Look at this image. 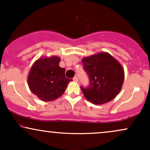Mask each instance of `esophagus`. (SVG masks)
<instances>
[{
  "instance_id": "esophagus-1",
  "label": "esophagus",
  "mask_w": 150,
  "mask_h": 150,
  "mask_svg": "<svg viewBox=\"0 0 150 150\" xmlns=\"http://www.w3.org/2000/svg\"><path fill=\"white\" fill-rule=\"evenodd\" d=\"M73 81L74 82H77V81H78V78H77V76L73 77Z\"/></svg>"
}]
</instances>
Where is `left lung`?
Listing matches in <instances>:
<instances>
[{"label":"left lung","mask_w":150,"mask_h":150,"mask_svg":"<svg viewBox=\"0 0 150 150\" xmlns=\"http://www.w3.org/2000/svg\"><path fill=\"white\" fill-rule=\"evenodd\" d=\"M82 63L90 82L87 88L81 87L86 99L98 105L113 100L121 90L124 81L121 64L107 52L83 58Z\"/></svg>","instance_id":"8db88e82"}]
</instances>
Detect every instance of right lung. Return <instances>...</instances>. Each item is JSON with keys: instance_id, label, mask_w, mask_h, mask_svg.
I'll return each mask as SVG.
<instances>
[{"instance_id": "obj_1", "label": "right lung", "mask_w": 150, "mask_h": 150, "mask_svg": "<svg viewBox=\"0 0 150 150\" xmlns=\"http://www.w3.org/2000/svg\"><path fill=\"white\" fill-rule=\"evenodd\" d=\"M61 58L43 56L32 65L27 77L31 92L44 101L56 100L65 92L73 80L65 75V68L59 66Z\"/></svg>"}]
</instances>
